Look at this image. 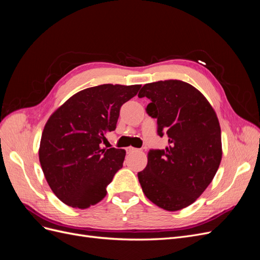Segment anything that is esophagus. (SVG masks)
Wrapping results in <instances>:
<instances>
[{
  "label": "esophagus",
  "instance_id": "1",
  "mask_svg": "<svg viewBox=\"0 0 260 260\" xmlns=\"http://www.w3.org/2000/svg\"><path fill=\"white\" fill-rule=\"evenodd\" d=\"M138 151H139L138 148H135V147H132V146L127 147V152L128 153H135V152H138Z\"/></svg>",
  "mask_w": 260,
  "mask_h": 260
}]
</instances>
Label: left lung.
<instances>
[{"mask_svg": "<svg viewBox=\"0 0 260 260\" xmlns=\"http://www.w3.org/2000/svg\"><path fill=\"white\" fill-rule=\"evenodd\" d=\"M139 98L151 103L146 112L157 119L165 149H152L138 174L146 198L176 211L190 206L214 179L222 158L221 129L215 109L190 83L165 80L143 85Z\"/></svg>", "mask_w": 260, "mask_h": 260, "instance_id": "left-lung-1", "label": "left lung"}]
</instances>
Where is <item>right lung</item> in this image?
Returning a JSON list of instances; mask_svg holds the SVG:
<instances>
[{
  "label": "right lung",
  "instance_id": "1",
  "mask_svg": "<svg viewBox=\"0 0 260 260\" xmlns=\"http://www.w3.org/2000/svg\"><path fill=\"white\" fill-rule=\"evenodd\" d=\"M141 84H101L69 98L46 121L39 159L53 193L66 205L85 209L106 196V186L122 167L125 151L103 148L120 107Z\"/></svg>",
  "mask_w": 260,
  "mask_h": 260
}]
</instances>
